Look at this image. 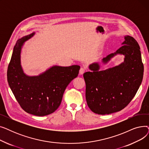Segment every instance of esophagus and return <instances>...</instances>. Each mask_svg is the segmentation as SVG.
<instances>
[{
    "mask_svg": "<svg viewBox=\"0 0 149 149\" xmlns=\"http://www.w3.org/2000/svg\"><path fill=\"white\" fill-rule=\"evenodd\" d=\"M86 70V69L85 68H81L80 69V75L83 74L85 72Z\"/></svg>",
    "mask_w": 149,
    "mask_h": 149,
    "instance_id": "1",
    "label": "esophagus"
}]
</instances>
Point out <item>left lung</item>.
Segmentation results:
<instances>
[{"label": "left lung", "instance_id": "8db88e82", "mask_svg": "<svg viewBox=\"0 0 149 149\" xmlns=\"http://www.w3.org/2000/svg\"><path fill=\"white\" fill-rule=\"evenodd\" d=\"M123 46L103 59L106 63L117 54L125 56L119 66L99 71L98 63L89 66L92 72L83 74L86 83V99L91 110L100 115L110 114L126 107L141 84L144 65L140 47L135 39L125 37Z\"/></svg>", "mask_w": 149, "mask_h": 149}]
</instances>
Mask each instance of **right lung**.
Masks as SVG:
<instances>
[{"instance_id": "obj_1", "label": "right lung", "mask_w": 149, "mask_h": 149, "mask_svg": "<svg viewBox=\"0 0 149 149\" xmlns=\"http://www.w3.org/2000/svg\"><path fill=\"white\" fill-rule=\"evenodd\" d=\"M34 34L19 39L14 47L8 67L7 80L23 110L42 116L52 113L58 109L66 87L79 75L80 66H53L39 76H26L20 66V50L23 43Z\"/></svg>"}]
</instances>
